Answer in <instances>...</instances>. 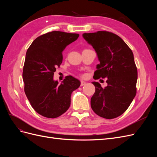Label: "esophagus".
<instances>
[{
	"instance_id": "esophagus-1",
	"label": "esophagus",
	"mask_w": 157,
	"mask_h": 157,
	"mask_svg": "<svg viewBox=\"0 0 157 157\" xmlns=\"http://www.w3.org/2000/svg\"><path fill=\"white\" fill-rule=\"evenodd\" d=\"M86 82H84V81H81L80 82V86H84L85 84H86Z\"/></svg>"
}]
</instances>
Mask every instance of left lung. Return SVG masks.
I'll return each mask as SVG.
<instances>
[{
	"mask_svg": "<svg viewBox=\"0 0 157 157\" xmlns=\"http://www.w3.org/2000/svg\"><path fill=\"white\" fill-rule=\"evenodd\" d=\"M82 36L96 51L100 62L94 79L107 78L104 88L97 82H92L96 87L90 101L92 110L107 119L119 117L136 94L137 70L133 52L120 36L111 32L84 33Z\"/></svg>",
	"mask_w": 157,
	"mask_h": 157,
	"instance_id": "1",
	"label": "left lung"
}]
</instances>
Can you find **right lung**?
<instances>
[{
    "instance_id": "add662e5",
    "label": "right lung",
    "mask_w": 157,
    "mask_h": 157,
    "mask_svg": "<svg viewBox=\"0 0 157 157\" xmlns=\"http://www.w3.org/2000/svg\"><path fill=\"white\" fill-rule=\"evenodd\" d=\"M79 36L77 33L52 31L37 37L28 48L23 70L24 91L32 107L50 118L62 115L71 105V94L80 82L67 76L59 84L54 80L56 67L62 63V52Z\"/></svg>"
}]
</instances>
